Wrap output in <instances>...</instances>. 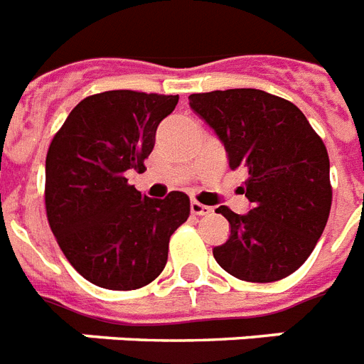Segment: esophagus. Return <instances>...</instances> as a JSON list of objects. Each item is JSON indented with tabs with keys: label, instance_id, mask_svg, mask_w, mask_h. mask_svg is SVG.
<instances>
[{
	"label": "esophagus",
	"instance_id": "34e87169",
	"mask_svg": "<svg viewBox=\"0 0 364 364\" xmlns=\"http://www.w3.org/2000/svg\"><path fill=\"white\" fill-rule=\"evenodd\" d=\"M189 208H191V214L193 215H208L210 212H212V208H210V206L197 203V200H191Z\"/></svg>",
	"mask_w": 364,
	"mask_h": 364
}]
</instances>
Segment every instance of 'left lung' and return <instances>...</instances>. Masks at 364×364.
<instances>
[{
    "label": "left lung",
    "mask_w": 364,
    "mask_h": 364,
    "mask_svg": "<svg viewBox=\"0 0 364 364\" xmlns=\"http://www.w3.org/2000/svg\"><path fill=\"white\" fill-rule=\"evenodd\" d=\"M189 107L223 143L230 169L247 173L242 191L251 210H215L230 236L214 258L249 283L288 277L312 253L331 210L323 141L292 102L258 89L199 92Z\"/></svg>",
    "instance_id": "obj_1"
}]
</instances>
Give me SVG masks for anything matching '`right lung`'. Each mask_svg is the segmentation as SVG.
Masks as SVG:
<instances>
[{"instance_id":"right-lung-1","label":"right lung","mask_w":364,"mask_h":364,"mask_svg":"<svg viewBox=\"0 0 364 364\" xmlns=\"http://www.w3.org/2000/svg\"><path fill=\"white\" fill-rule=\"evenodd\" d=\"M178 96L106 91L67 117L46 156V214L59 247L81 277L107 290L152 283L167 264L171 234L189 197L150 199L128 184L145 169L156 130Z\"/></svg>"}]
</instances>
